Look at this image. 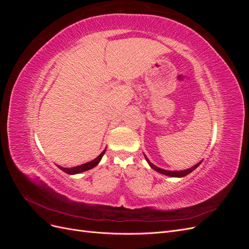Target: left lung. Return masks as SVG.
Returning a JSON list of instances; mask_svg holds the SVG:
<instances>
[{
    "mask_svg": "<svg viewBox=\"0 0 249 249\" xmlns=\"http://www.w3.org/2000/svg\"><path fill=\"white\" fill-rule=\"evenodd\" d=\"M145 159H146V161L148 162V164H149V166L152 167L153 169H155L156 171H158V172H160V173H162V175H165V176H169V177H173V178H182V177H186L187 175H189L190 172H192L195 168H197L199 165H200V162L199 163H197L196 165H194L193 167H191V168H189V169H186V170H182V171H169V170H164V169H161V168H159V167H157V166H155L154 164H152L150 163L149 161H148V159L147 158L145 157Z\"/></svg>",
    "mask_w": 249,
    "mask_h": 249,
    "instance_id": "left-lung-1",
    "label": "left lung"
}]
</instances>
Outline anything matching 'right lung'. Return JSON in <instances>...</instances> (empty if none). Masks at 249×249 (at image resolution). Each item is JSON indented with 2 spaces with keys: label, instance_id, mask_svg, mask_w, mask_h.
Segmentation results:
<instances>
[{
  "label": "right lung",
  "instance_id": "add662e5",
  "mask_svg": "<svg viewBox=\"0 0 249 249\" xmlns=\"http://www.w3.org/2000/svg\"><path fill=\"white\" fill-rule=\"evenodd\" d=\"M105 152H106V149L104 150V152L96 158V159L90 161L88 163H85V164H82L80 165V166H76V167H72V168H64V167H61V166H58L60 169H61L62 171L69 173V175H76V173H80V172H83V171H86V170H89L91 169L93 167H95L97 164L100 163L102 157L104 156Z\"/></svg>",
  "mask_w": 249,
  "mask_h": 249
}]
</instances>
